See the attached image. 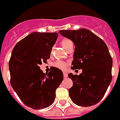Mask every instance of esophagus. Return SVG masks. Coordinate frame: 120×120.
I'll return each instance as SVG.
<instances>
[{
    "label": "esophagus",
    "mask_w": 120,
    "mask_h": 120,
    "mask_svg": "<svg viewBox=\"0 0 120 120\" xmlns=\"http://www.w3.org/2000/svg\"><path fill=\"white\" fill-rule=\"evenodd\" d=\"M63 76H64V78H67V77H68V75H67V73L64 72V73H63Z\"/></svg>",
    "instance_id": "obj_1"
}]
</instances>
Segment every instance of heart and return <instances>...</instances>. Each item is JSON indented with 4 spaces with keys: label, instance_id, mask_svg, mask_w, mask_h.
<instances>
[{
    "label": "heart",
    "instance_id": "b5f03b06",
    "mask_svg": "<svg viewBox=\"0 0 120 120\" xmlns=\"http://www.w3.org/2000/svg\"><path fill=\"white\" fill-rule=\"evenodd\" d=\"M70 43H72L71 41L69 39H64L61 41V45L64 49L66 48L67 45H69ZM54 66L58 68V69H59L64 70L67 67V63L66 62H65V61H57L54 63Z\"/></svg>",
    "mask_w": 120,
    "mask_h": 120
}]
</instances>
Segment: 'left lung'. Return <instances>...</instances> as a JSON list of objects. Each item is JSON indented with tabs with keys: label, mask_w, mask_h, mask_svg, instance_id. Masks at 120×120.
Here are the masks:
<instances>
[{
	"label": "left lung",
	"mask_w": 120,
	"mask_h": 120,
	"mask_svg": "<svg viewBox=\"0 0 120 120\" xmlns=\"http://www.w3.org/2000/svg\"><path fill=\"white\" fill-rule=\"evenodd\" d=\"M61 35L75 45L71 69H82L79 75L68 74L73 81L69 90L72 101L88 107L103 98L112 81V59L106 44L90 30H61Z\"/></svg>",
	"instance_id": "obj_1"
}]
</instances>
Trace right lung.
<instances>
[{
  "label": "right lung",
  "mask_w": 120,
  "mask_h": 120,
  "mask_svg": "<svg viewBox=\"0 0 120 120\" xmlns=\"http://www.w3.org/2000/svg\"><path fill=\"white\" fill-rule=\"evenodd\" d=\"M57 33L33 32L12 49L8 63L11 85L26 106L35 109L49 107L63 79L61 70L53 67L48 73L40 69L47 63L58 37Z\"/></svg>",
  "instance_id": "add662e5"
}]
</instances>
